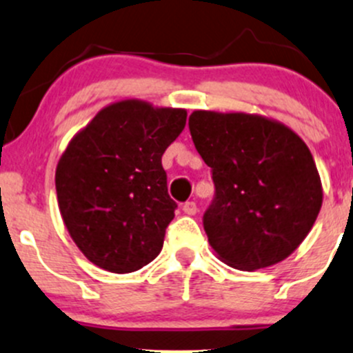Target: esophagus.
Segmentation results:
<instances>
[{
	"label": "esophagus",
	"instance_id": "1",
	"mask_svg": "<svg viewBox=\"0 0 353 353\" xmlns=\"http://www.w3.org/2000/svg\"><path fill=\"white\" fill-rule=\"evenodd\" d=\"M183 212L186 213V215H196V212H198L196 203H194V201H186L183 205Z\"/></svg>",
	"mask_w": 353,
	"mask_h": 353
}]
</instances>
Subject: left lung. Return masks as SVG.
<instances>
[{
	"instance_id": "8db88e82",
	"label": "left lung",
	"mask_w": 353,
	"mask_h": 353,
	"mask_svg": "<svg viewBox=\"0 0 353 353\" xmlns=\"http://www.w3.org/2000/svg\"><path fill=\"white\" fill-rule=\"evenodd\" d=\"M190 131L215 183L203 227L216 256L244 272L288 258L323 205L307 145L285 124L258 114L194 110Z\"/></svg>"
}]
</instances>
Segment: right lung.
<instances>
[{
    "label": "right lung",
    "instance_id": "1",
    "mask_svg": "<svg viewBox=\"0 0 353 353\" xmlns=\"http://www.w3.org/2000/svg\"><path fill=\"white\" fill-rule=\"evenodd\" d=\"M186 116V109L138 99L114 102L63 152L56 167L59 212L73 243L99 268L137 272L162 251L177 208L162 155Z\"/></svg>",
    "mask_w": 353,
    "mask_h": 353
}]
</instances>
